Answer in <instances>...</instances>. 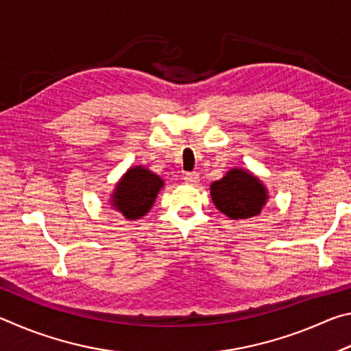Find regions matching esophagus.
Returning a JSON list of instances; mask_svg holds the SVG:
<instances>
[{"mask_svg": "<svg viewBox=\"0 0 351 351\" xmlns=\"http://www.w3.org/2000/svg\"><path fill=\"white\" fill-rule=\"evenodd\" d=\"M184 181L195 186V184H198V181H199V175L197 173V171H187V173H184Z\"/></svg>", "mask_w": 351, "mask_h": 351, "instance_id": "esophagus-1", "label": "esophagus"}]
</instances>
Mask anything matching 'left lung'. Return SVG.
Instances as JSON below:
<instances>
[{"label": "left lung", "instance_id": "8db88e82", "mask_svg": "<svg viewBox=\"0 0 351 351\" xmlns=\"http://www.w3.org/2000/svg\"><path fill=\"white\" fill-rule=\"evenodd\" d=\"M213 204L232 219L251 218L266 203V190L258 178L249 171L232 169L210 186Z\"/></svg>", "mask_w": 351, "mask_h": 351}]
</instances>
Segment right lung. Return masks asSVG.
<instances>
[{
    "instance_id": "right-lung-1",
    "label": "right lung",
    "mask_w": 351,
    "mask_h": 351,
    "mask_svg": "<svg viewBox=\"0 0 351 351\" xmlns=\"http://www.w3.org/2000/svg\"><path fill=\"white\" fill-rule=\"evenodd\" d=\"M162 180L144 167L130 169L112 195L114 207L128 219H138L152 209Z\"/></svg>"
}]
</instances>
